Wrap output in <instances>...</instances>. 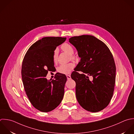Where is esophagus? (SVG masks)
Here are the masks:
<instances>
[{
	"label": "esophagus",
	"mask_w": 134,
	"mask_h": 134,
	"mask_svg": "<svg viewBox=\"0 0 134 134\" xmlns=\"http://www.w3.org/2000/svg\"><path fill=\"white\" fill-rule=\"evenodd\" d=\"M66 77H67V78L68 80H70V79H71V76H70V75H67Z\"/></svg>",
	"instance_id": "34e87169"
}]
</instances>
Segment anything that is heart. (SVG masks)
Segmentation results:
<instances>
[{
    "mask_svg": "<svg viewBox=\"0 0 134 134\" xmlns=\"http://www.w3.org/2000/svg\"><path fill=\"white\" fill-rule=\"evenodd\" d=\"M62 49H63V51L68 53L69 55H70V57L72 59H74L75 58V56L72 55L74 52V49L71 45L68 43H65L62 45ZM57 59H58V50L56 49L54 51V53L53 55V60L54 63H56L57 62ZM74 67H75V64L72 63H69L66 64H62L58 67L57 71L60 74L68 75L70 73L71 71L74 69Z\"/></svg>",
    "mask_w": 134,
    "mask_h": 134,
    "instance_id": "b5f03b06",
    "label": "heart"
}]
</instances>
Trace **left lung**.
Returning a JSON list of instances; mask_svg holds the SVG:
<instances>
[{"instance_id": "8db88e82", "label": "left lung", "mask_w": 134, "mask_h": 134, "mask_svg": "<svg viewBox=\"0 0 134 134\" xmlns=\"http://www.w3.org/2000/svg\"><path fill=\"white\" fill-rule=\"evenodd\" d=\"M69 42L76 48L81 58L74 71L76 95L79 104L86 110L98 112L105 108L113 96L116 67L108 47L96 37L83 35L71 37ZM89 76L93 77L90 81Z\"/></svg>"}]
</instances>
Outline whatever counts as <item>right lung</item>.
<instances>
[{
	"mask_svg": "<svg viewBox=\"0 0 134 134\" xmlns=\"http://www.w3.org/2000/svg\"><path fill=\"white\" fill-rule=\"evenodd\" d=\"M66 40L62 37H43L30 46L23 60L21 75L26 94L32 105L43 112L55 109L64 97L66 75L58 72L52 80L45 77L48 71L55 69L54 51Z\"/></svg>",
	"mask_w": 134,
	"mask_h": 134,
	"instance_id": "add662e5",
	"label": "right lung"
}]
</instances>
